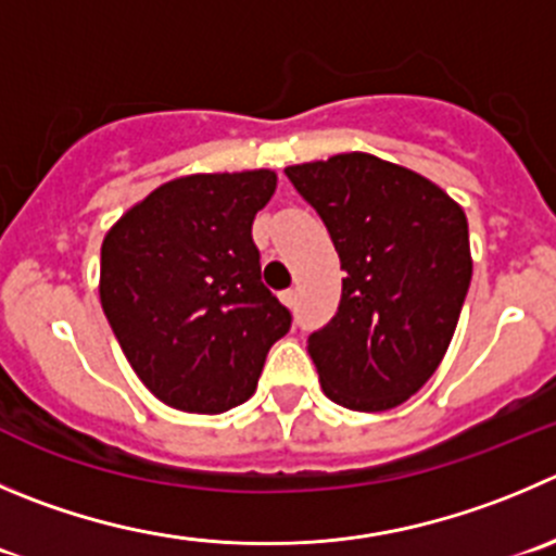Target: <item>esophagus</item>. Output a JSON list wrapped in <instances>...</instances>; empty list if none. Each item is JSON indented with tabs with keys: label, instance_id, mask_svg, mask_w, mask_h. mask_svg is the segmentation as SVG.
<instances>
[{
	"label": "esophagus",
	"instance_id": "esophagus-1",
	"mask_svg": "<svg viewBox=\"0 0 556 556\" xmlns=\"http://www.w3.org/2000/svg\"><path fill=\"white\" fill-rule=\"evenodd\" d=\"M281 303L287 305V308H294V303H298V292H294V289H283Z\"/></svg>",
	"mask_w": 556,
	"mask_h": 556
}]
</instances>
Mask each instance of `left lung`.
I'll use <instances>...</instances> for the list:
<instances>
[{
	"mask_svg": "<svg viewBox=\"0 0 556 556\" xmlns=\"http://www.w3.org/2000/svg\"><path fill=\"white\" fill-rule=\"evenodd\" d=\"M346 273L336 316L308 336L330 401L354 412L404 404L451 346L469 278L464 210L420 174L366 152L289 166Z\"/></svg>",
	"mask_w": 556,
	"mask_h": 556,
	"instance_id": "8db88e82",
	"label": "left lung"
}]
</instances>
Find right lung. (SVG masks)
I'll return each mask as SVG.
<instances>
[{
  "mask_svg": "<svg viewBox=\"0 0 556 556\" xmlns=\"http://www.w3.org/2000/svg\"><path fill=\"white\" fill-rule=\"evenodd\" d=\"M275 193L267 168L190 174L152 190L100 248V303L155 399L218 415L253 395L292 314L262 283L251 226Z\"/></svg>",
  "mask_w": 556,
  "mask_h": 556,
  "instance_id": "add662e5",
  "label": "right lung"
}]
</instances>
